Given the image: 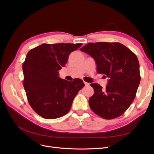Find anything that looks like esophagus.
Returning a JSON list of instances; mask_svg holds the SVG:
<instances>
[{"mask_svg":"<svg viewBox=\"0 0 154 154\" xmlns=\"http://www.w3.org/2000/svg\"><path fill=\"white\" fill-rule=\"evenodd\" d=\"M84 83H85V86H89V85H90L89 83H87V82H84Z\"/></svg>","mask_w":154,"mask_h":154,"instance_id":"esophagus-1","label":"esophagus"}]
</instances>
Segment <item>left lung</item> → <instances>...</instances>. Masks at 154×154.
<instances>
[{"label":"left lung","mask_w":154,"mask_h":154,"mask_svg":"<svg viewBox=\"0 0 154 154\" xmlns=\"http://www.w3.org/2000/svg\"><path fill=\"white\" fill-rule=\"evenodd\" d=\"M80 51L94 58L97 73L108 78L105 88L91 84L94 90L88 100L91 109L106 119L119 117L132 103L140 83L136 55L118 42L89 43Z\"/></svg>","instance_id":"left-lung-1"}]
</instances>
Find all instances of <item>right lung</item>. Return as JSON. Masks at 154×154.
Wrapping results in <instances>:
<instances>
[{
    "label": "right lung",
    "instance_id": "obj_1",
    "mask_svg": "<svg viewBox=\"0 0 154 154\" xmlns=\"http://www.w3.org/2000/svg\"><path fill=\"white\" fill-rule=\"evenodd\" d=\"M82 44H44L29 51L23 64L24 87L32 109L42 117L53 119L66 115L74 97L85 86L81 79L69 82L58 71Z\"/></svg>",
    "mask_w": 154,
    "mask_h": 154
}]
</instances>
